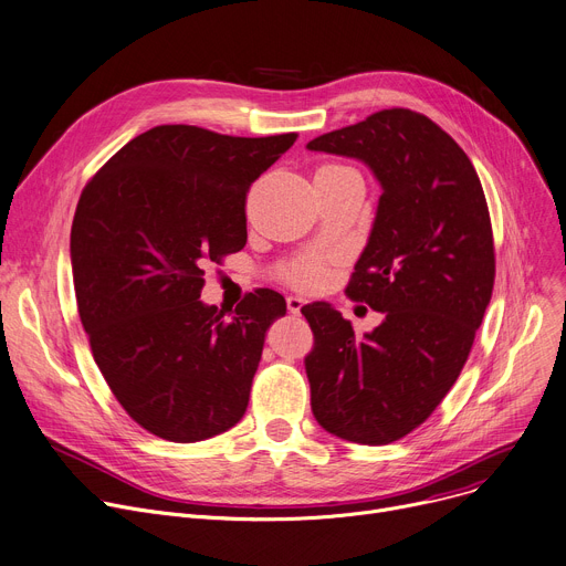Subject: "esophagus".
<instances>
[{
    "instance_id": "esophagus-1",
    "label": "esophagus",
    "mask_w": 566,
    "mask_h": 566,
    "mask_svg": "<svg viewBox=\"0 0 566 566\" xmlns=\"http://www.w3.org/2000/svg\"><path fill=\"white\" fill-rule=\"evenodd\" d=\"M285 303H287V311H290V313H298L303 303H306V298L298 296V294H290V296L285 298Z\"/></svg>"
}]
</instances>
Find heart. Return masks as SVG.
<instances>
[{
  "label": "heart",
  "mask_w": 566,
  "mask_h": 566,
  "mask_svg": "<svg viewBox=\"0 0 566 566\" xmlns=\"http://www.w3.org/2000/svg\"><path fill=\"white\" fill-rule=\"evenodd\" d=\"M292 279L296 283H311L315 279V265H301L292 272Z\"/></svg>",
  "instance_id": "1"
}]
</instances>
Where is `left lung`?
<instances>
[{
  "label": "left lung",
  "mask_w": 566,
  "mask_h": 566,
  "mask_svg": "<svg viewBox=\"0 0 566 566\" xmlns=\"http://www.w3.org/2000/svg\"><path fill=\"white\" fill-rule=\"evenodd\" d=\"M306 149L356 158L380 186L346 294L382 313L374 331L356 335L326 301L301 308L315 339L303 360L311 408L346 442H397L442 403L490 306L485 192L458 143L408 108L374 113Z\"/></svg>",
  "instance_id": "left-lung-1"
}]
</instances>
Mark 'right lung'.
Returning a JSON list of instances; mask_svg holds the SVG:
<instances>
[{"label":"right lung","instance_id":"obj_1","mask_svg":"<svg viewBox=\"0 0 566 566\" xmlns=\"http://www.w3.org/2000/svg\"><path fill=\"white\" fill-rule=\"evenodd\" d=\"M294 140L154 126L78 199L70 260L81 324L115 399L163 440L201 442L244 417L285 298L249 292L227 319L199 298L203 265L247 244V192Z\"/></svg>","mask_w":566,"mask_h":566}]
</instances>
